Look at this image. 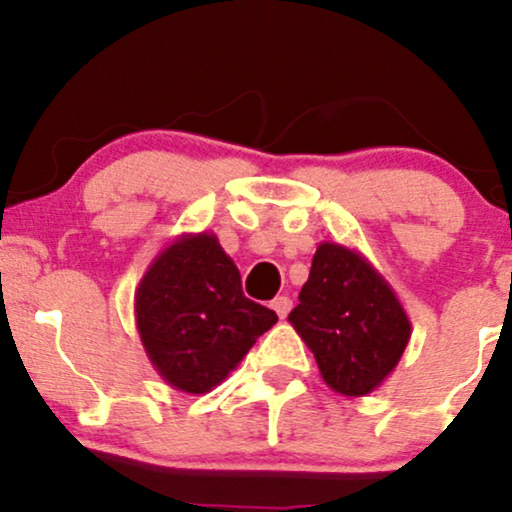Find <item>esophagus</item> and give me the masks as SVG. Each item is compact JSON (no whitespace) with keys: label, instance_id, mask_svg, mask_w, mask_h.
Returning a JSON list of instances; mask_svg holds the SVG:
<instances>
[{"label":"esophagus","instance_id":"1","mask_svg":"<svg viewBox=\"0 0 512 512\" xmlns=\"http://www.w3.org/2000/svg\"><path fill=\"white\" fill-rule=\"evenodd\" d=\"M272 308L276 310V315L284 320V317L289 315V310H291V298L289 296H276L272 301Z\"/></svg>","mask_w":512,"mask_h":512}]
</instances>
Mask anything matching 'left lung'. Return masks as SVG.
I'll return each instance as SVG.
<instances>
[{"label": "left lung", "mask_w": 512, "mask_h": 512, "mask_svg": "<svg viewBox=\"0 0 512 512\" xmlns=\"http://www.w3.org/2000/svg\"><path fill=\"white\" fill-rule=\"evenodd\" d=\"M298 301L289 322L327 387L344 397L378 390L411 337L407 310L385 276L358 250L325 240Z\"/></svg>", "instance_id": "obj_1"}]
</instances>
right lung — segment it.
<instances>
[{
  "label": "right lung",
  "mask_w": 512,
  "mask_h": 512,
  "mask_svg": "<svg viewBox=\"0 0 512 512\" xmlns=\"http://www.w3.org/2000/svg\"><path fill=\"white\" fill-rule=\"evenodd\" d=\"M134 320L151 366L170 387L204 395L228 378L274 310L243 296L240 272L214 233H182L149 264Z\"/></svg>",
  "instance_id": "right-lung-1"
}]
</instances>
